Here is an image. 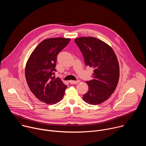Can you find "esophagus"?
I'll use <instances>...</instances> for the list:
<instances>
[{
  "label": "esophagus",
  "instance_id": "1",
  "mask_svg": "<svg viewBox=\"0 0 146 146\" xmlns=\"http://www.w3.org/2000/svg\"><path fill=\"white\" fill-rule=\"evenodd\" d=\"M70 84H78V82H80V80H77V81H73V80H70L69 81Z\"/></svg>",
  "mask_w": 146,
  "mask_h": 146
}]
</instances>
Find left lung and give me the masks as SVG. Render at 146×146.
Wrapping results in <instances>:
<instances>
[{"label": "left lung", "instance_id": "8db88e82", "mask_svg": "<svg viewBox=\"0 0 146 146\" xmlns=\"http://www.w3.org/2000/svg\"><path fill=\"white\" fill-rule=\"evenodd\" d=\"M74 41L86 66L94 69V79L86 81L88 91L83 95V100L90 105H99L108 99L117 86L119 68L117 56L109 45L97 38L80 37Z\"/></svg>", "mask_w": 146, "mask_h": 146}]
</instances>
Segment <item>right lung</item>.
Segmentation results:
<instances>
[{
  "mask_svg": "<svg viewBox=\"0 0 146 146\" xmlns=\"http://www.w3.org/2000/svg\"><path fill=\"white\" fill-rule=\"evenodd\" d=\"M70 40L55 37L43 40L31 54L25 66V78L33 95L41 102L53 105L64 97L67 86L54 76L56 57Z\"/></svg>",
  "mask_w": 146,
  "mask_h": 146,
  "instance_id": "add662e5",
  "label": "right lung"
}]
</instances>
